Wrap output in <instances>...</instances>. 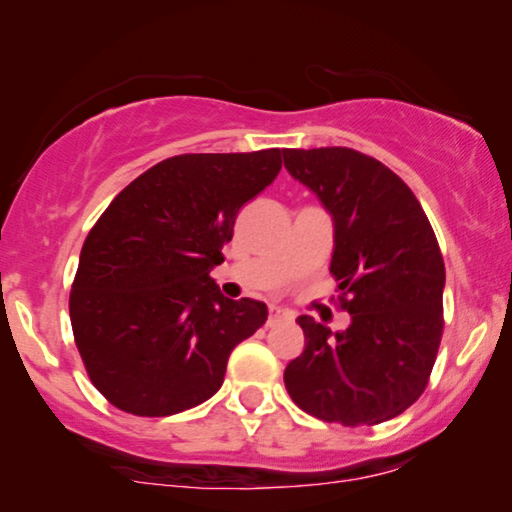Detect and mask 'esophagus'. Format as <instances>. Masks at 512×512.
I'll return each mask as SVG.
<instances>
[{
  "mask_svg": "<svg viewBox=\"0 0 512 512\" xmlns=\"http://www.w3.org/2000/svg\"><path fill=\"white\" fill-rule=\"evenodd\" d=\"M289 319H293V312L282 310V307H270L268 326H275V324H279V321H289Z\"/></svg>",
  "mask_w": 512,
  "mask_h": 512,
  "instance_id": "34e87169",
  "label": "esophagus"
}]
</instances>
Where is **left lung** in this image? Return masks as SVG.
Returning a JSON list of instances; mask_svg holds the SVG:
<instances>
[{
  "mask_svg": "<svg viewBox=\"0 0 512 512\" xmlns=\"http://www.w3.org/2000/svg\"><path fill=\"white\" fill-rule=\"evenodd\" d=\"M293 179L333 216L331 275L352 314L333 333L298 317L305 349L284 370L293 403L342 426H375L422 396L443 338L445 263L408 184L347 146L284 149Z\"/></svg>",
  "mask_w": 512,
  "mask_h": 512,
  "instance_id": "8db88e82",
  "label": "left lung"
}]
</instances>
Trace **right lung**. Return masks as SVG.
Wrapping results in <instances>:
<instances>
[{"mask_svg": "<svg viewBox=\"0 0 512 512\" xmlns=\"http://www.w3.org/2000/svg\"><path fill=\"white\" fill-rule=\"evenodd\" d=\"M279 149L184 153L123 188L83 242L69 293L74 342L118 410L167 417L221 389L228 356L268 319L209 272L235 216L282 170Z\"/></svg>", "mask_w": 512, "mask_h": 512, "instance_id": "1", "label": "right lung"}]
</instances>
